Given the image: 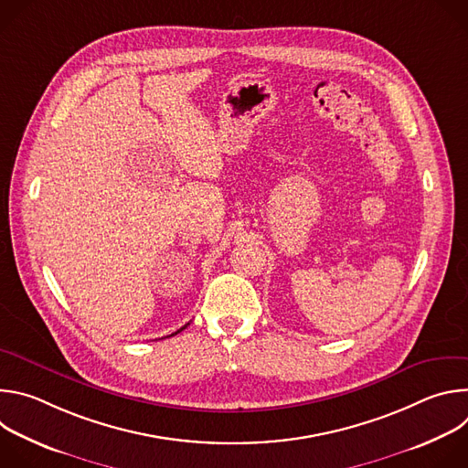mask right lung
<instances>
[{"mask_svg": "<svg viewBox=\"0 0 468 468\" xmlns=\"http://www.w3.org/2000/svg\"><path fill=\"white\" fill-rule=\"evenodd\" d=\"M185 327H186V325H183V327H181V329H177V331H176V333H179V331H183V329H185ZM176 333H172V335H176ZM172 335H170V337H172Z\"/></svg>", "mask_w": 468, "mask_h": 468, "instance_id": "obj_1", "label": "right lung"}]
</instances>
